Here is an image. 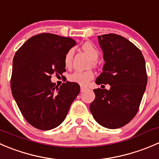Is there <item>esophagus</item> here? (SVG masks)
<instances>
[{"mask_svg":"<svg viewBox=\"0 0 159 159\" xmlns=\"http://www.w3.org/2000/svg\"><path fill=\"white\" fill-rule=\"evenodd\" d=\"M87 90V88L84 87V86H81V92H84Z\"/></svg>","mask_w":159,"mask_h":159,"instance_id":"1","label":"esophagus"}]
</instances>
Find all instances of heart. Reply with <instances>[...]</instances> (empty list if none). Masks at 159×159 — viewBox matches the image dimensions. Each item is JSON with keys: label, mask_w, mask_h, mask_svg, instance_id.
I'll list each match as a JSON object with an SVG mask.
<instances>
[{"label": "heart", "mask_w": 159, "mask_h": 159, "mask_svg": "<svg viewBox=\"0 0 159 159\" xmlns=\"http://www.w3.org/2000/svg\"><path fill=\"white\" fill-rule=\"evenodd\" d=\"M82 49L88 55L92 60L93 64H95V61L98 60L99 53L98 50L95 48L94 45H92L90 43H85L83 44ZM74 51L73 50H69L67 52L64 57V65L67 67H70L72 63V58H73ZM95 77V73L92 70H84V71H81V70H76L73 72L68 76V80L70 82L77 83L81 85H86L89 84L90 81H92Z\"/></svg>", "instance_id": "obj_1"}]
</instances>
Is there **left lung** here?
I'll return each instance as SVG.
<instances>
[{
	"label": "left lung",
	"instance_id": "8db88e82",
	"mask_svg": "<svg viewBox=\"0 0 159 159\" xmlns=\"http://www.w3.org/2000/svg\"><path fill=\"white\" fill-rule=\"evenodd\" d=\"M98 39L105 64L95 83L109 84L110 89H94L95 98L90 110L102 127L120 128L132 120L139 109L148 81L145 61L141 50L121 35L105 34Z\"/></svg>",
	"mask_w": 159,
	"mask_h": 159
}]
</instances>
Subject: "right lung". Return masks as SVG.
Instances as JSON below:
<instances>
[{"mask_svg":"<svg viewBox=\"0 0 159 159\" xmlns=\"http://www.w3.org/2000/svg\"><path fill=\"white\" fill-rule=\"evenodd\" d=\"M76 44L74 39L52 33L31 37L13 59L11 89L26 121L32 127L49 130L58 127L80 92L77 83H63L60 88L51 75L66 71L64 57Z\"/></svg>","mask_w":159,"mask_h":159,"instance_id":"right-lung-1","label":"right lung"}]
</instances>
